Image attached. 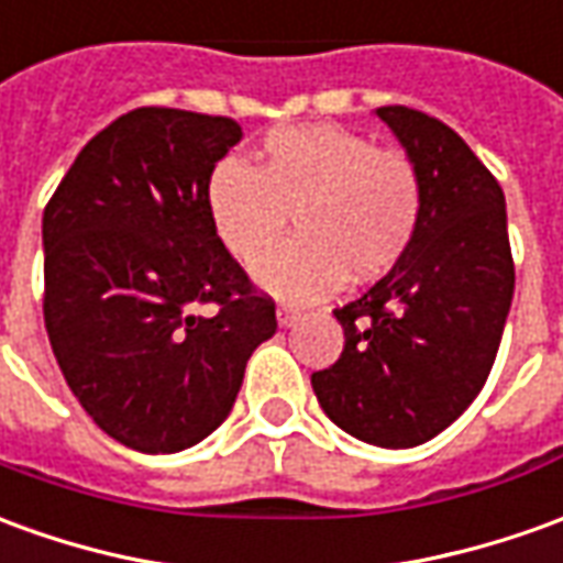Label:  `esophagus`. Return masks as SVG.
Returning a JSON list of instances; mask_svg holds the SVG:
<instances>
[{"mask_svg":"<svg viewBox=\"0 0 563 563\" xmlns=\"http://www.w3.org/2000/svg\"><path fill=\"white\" fill-rule=\"evenodd\" d=\"M298 317H301V310L292 308V305H280V308H277V322H280L283 329H286V325H292V322H298Z\"/></svg>","mask_w":563,"mask_h":563,"instance_id":"esophagus-1","label":"esophagus"}]
</instances>
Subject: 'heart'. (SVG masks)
<instances>
[{"label": "heart", "mask_w": 563, "mask_h": 563, "mask_svg": "<svg viewBox=\"0 0 563 563\" xmlns=\"http://www.w3.org/2000/svg\"><path fill=\"white\" fill-rule=\"evenodd\" d=\"M299 241L274 260L288 216ZM216 238L277 295L310 298L347 277L363 286L399 268L423 216V179L399 148L335 124L271 131L253 170L222 161L207 183Z\"/></svg>", "instance_id": "obj_1"}]
</instances>
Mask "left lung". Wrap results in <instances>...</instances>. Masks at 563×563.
Wrapping results in <instances>:
<instances>
[{
    "instance_id": "8db88e82",
    "label": "left lung",
    "mask_w": 563,
    "mask_h": 563,
    "mask_svg": "<svg viewBox=\"0 0 563 563\" xmlns=\"http://www.w3.org/2000/svg\"><path fill=\"white\" fill-rule=\"evenodd\" d=\"M423 179L415 246L356 301L335 308L344 350L313 372L322 411L380 448H415L451 427L485 387L515 292L506 198L439 118L380 106Z\"/></svg>"
}]
</instances>
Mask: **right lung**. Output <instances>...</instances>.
I'll list each match as a JSON object with an SVG mask.
<instances>
[{
	"label": "right lung",
	"instance_id": "add662e5",
	"mask_svg": "<svg viewBox=\"0 0 563 563\" xmlns=\"http://www.w3.org/2000/svg\"><path fill=\"white\" fill-rule=\"evenodd\" d=\"M241 136L234 118L133 109L78 152L42 216L51 350L93 423L143 454L207 439L277 332L271 295L207 216V183Z\"/></svg>",
	"mask_w": 563,
	"mask_h": 563
}]
</instances>
